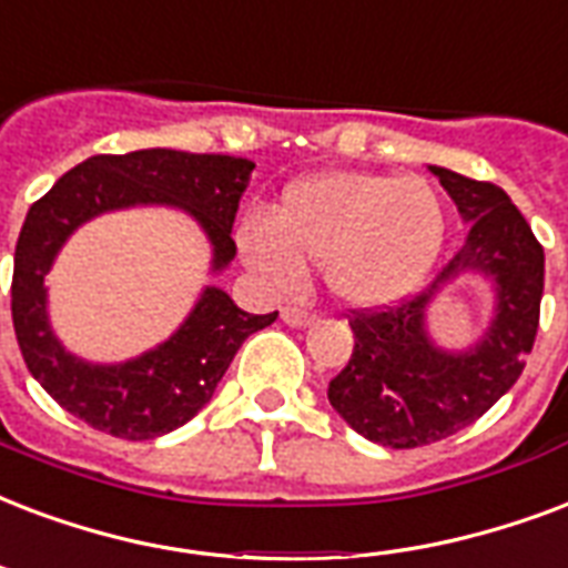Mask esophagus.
I'll use <instances>...</instances> for the list:
<instances>
[{
  "label": "esophagus",
  "mask_w": 568,
  "mask_h": 568,
  "mask_svg": "<svg viewBox=\"0 0 568 568\" xmlns=\"http://www.w3.org/2000/svg\"><path fill=\"white\" fill-rule=\"evenodd\" d=\"M283 322L292 324V327H306V324L315 322V313H310V310H301V306H285Z\"/></svg>",
  "instance_id": "esophagus-1"
}]
</instances>
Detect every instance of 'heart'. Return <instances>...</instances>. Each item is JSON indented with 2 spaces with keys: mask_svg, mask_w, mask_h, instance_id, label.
I'll return each mask as SVG.
<instances>
[{
  "mask_svg": "<svg viewBox=\"0 0 568 568\" xmlns=\"http://www.w3.org/2000/svg\"><path fill=\"white\" fill-rule=\"evenodd\" d=\"M444 232V205L423 179L324 172L285 187L271 220H244L237 246L276 288H297L306 258L324 267L336 297L378 306L432 271Z\"/></svg>",
  "mask_w": 568,
  "mask_h": 568,
  "instance_id": "obj_1",
  "label": "heart"
}]
</instances>
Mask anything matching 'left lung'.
Returning a JSON list of instances; mask_svg holds the SVG:
<instances>
[{"mask_svg": "<svg viewBox=\"0 0 568 568\" xmlns=\"http://www.w3.org/2000/svg\"><path fill=\"white\" fill-rule=\"evenodd\" d=\"M432 172L470 223L465 244L423 292L352 310V361L327 387L342 419L389 449L426 447L476 423L525 372L539 331L545 253L521 211L491 181L444 166ZM465 273L496 280L498 313L470 353L449 355L427 339L425 310L444 284Z\"/></svg>", "mask_w": 568, "mask_h": 568, "instance_id": "obj_1", "label": "left lung"}]
</instances>
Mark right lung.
<instances>
[{"instance_id": "add662e5", "label": "right lung", "mask_w": 568, "mask_h": 568, "mask_svg": "<svg viewBox=\"0 0 568 568\" xmlns=\"http://www.w3.org/2000/svg\"><path fill=\"white\" fill-rule=\"evenodd\" d=\"M253 169L244 158L172 149L98 154L64 172L29 207L14 250L11 318L26 366L68 414L112 438L166 435L211 402L241 342L276 322V313L250 315L226 292L205 288L175 336L119 366L73 357L47 324L43 276L64 237L103 211L151 202L184 207L214 246V271H223L237 253L232 223Z\"/></svg>"}]
</instances>
